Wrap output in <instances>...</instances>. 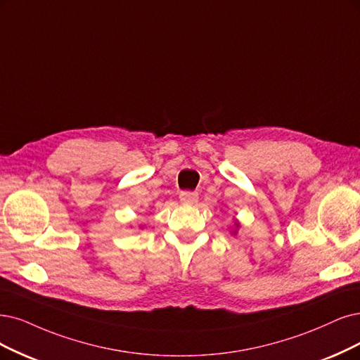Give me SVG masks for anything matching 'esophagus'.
<instances>
[{"instance_id":"esophagus-1","label":"esophagus","mask_w":360,"mask_h":360,"mask_svg":"<svg viewBox=\"0 0 360 360\" xmlns=\"http://www.w3.org/2000/svg\"><path fill=\"white\" fill-rule=\"evenodd\" d=\"M179 200L182 205H194L198 200V194L193 191H182L179 194Z\"/></svg>"}]
</instances>
